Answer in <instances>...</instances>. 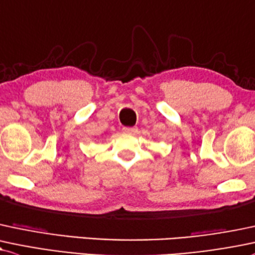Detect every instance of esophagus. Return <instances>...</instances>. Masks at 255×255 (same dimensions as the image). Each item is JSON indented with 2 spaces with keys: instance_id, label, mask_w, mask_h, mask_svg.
Segmentation results:
<instances>
[{
  "instance_id": "1",
  "label": "esophagus",
  "mask_w": 255,
  "mask_h": 255,
  "mask_svg": "<svg viewBox=\"0 0 255 255\" xmlns=\"http://www.w3.org/2000/svg\"><path fill=\"white\" fill-rule=\"evenodd\" d=\"M122 130H124V133L134 134V133H136L137 128L136 127H124V128H122Z\"/></svg>"
}]
</instances>
